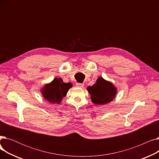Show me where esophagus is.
<instances>
[{"instance_id": "1", "label": "esophagus", "mask_w": 159, "mask_h": 159, "mask_svg": "<svg viewBox=\"0 0 159 159\" xmlns=\"http://www.w3.org/2000/svg\"><path fill=\"white\" fill-rule=\"evenodd\" d=\"M84 84L83 83H77L76 84V86L78 88H83L84 87Z\"/></svg>"}]
</instances>
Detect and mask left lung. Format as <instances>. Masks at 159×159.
Segmentation results:
<instances>
[{"instance_id":"left-lung-1","label":"left lung","mask_w":159,"mask_h":159,"mask_svg":"<svg viewBox=\"0 0 159 159\" xmlns=\"http://www.w3.org/2000/svg\"><path fill=\"white\" fill-rule=\"evenodd\" d=\"M88 93L91 95V100L93 103L97 105H104L111 102L116 94V87L110 81L100 77L95 84L87 88Z\"/></svg>"}]
</instances>
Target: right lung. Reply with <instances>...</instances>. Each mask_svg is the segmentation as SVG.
Masks as SVG:
<instances>
[{
    "mask_svg": "<svg viewBox=\"0 0 159 159\" xmlns=\"http://www.w3.org/2000/svg\"><path fill=\"white\" fill-rule=\"evenodd\" d=\"M70 82L65 83L61 78H55L51 82L46 84L41 90L43 97L52 104H59L62 98L66 97L70 88L72 87Z\"/></svg>",
    "mask_w": 159,
    "mask_h": 159,
    "instance_id": "obj_1",
    "label": "right lung"
}]
</instances>
